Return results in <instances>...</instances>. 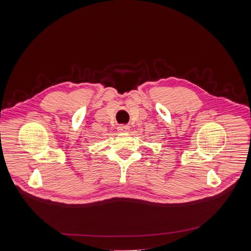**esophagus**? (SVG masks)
Wrapping results in <instances>:
<instances>
[{
  "mask_svg": "<svg viewBox=\"0 0 251 251\" xmlns=\"http://www.w3.org/2000/svg\"><path fill=\"white\" fill-rule=\"evenodd\" d=\"M117 129H118L119 132H121V133H126V132H129L130 127H129V126H127V125H120V126H119Z\"/></svg>",
  "mask_w": 251,
  "mask_h": 251,
  "instance_id": "34e87169",
  "label": "esophagus"
}]
</instances>
